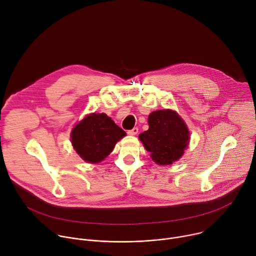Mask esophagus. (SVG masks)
Here are the masks:
<instances>
[{
	"label": "esophagus",
	"instance_id": "esophagus-1",
	"mask_svg": "<svg viewBox=\"0 0 256 256\" xmlns=\"http://www.w3.org/2000/svg\"><path fill=\"white\" fill-rule=\"evenodd\" d=\"M138 132V128H132V130H128V134H130V136H134V134H136Z\"/></svg>",
	"mask_w": 256,
	"mask_h": 256
}]
</instances>
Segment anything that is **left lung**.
Here are the masks:
<instances>
[{
  "label": "left lung",
  "mask_w": 256,
  "mask_h": 256,
  "mask_svg": "<svg viewBox=\"0 0 256 256\" xmlns=\"http://www.w3.org/2000/svg\"><path fill=\"white\" fill-rule=\"evenodd\" d=\"M149 130L138 138L151 158L159 165H169L184 155L190 132L184 122L173 110H158L149 116Z\"/></svg>",
  "instance_id": "8db88e82"
}]
</instances>
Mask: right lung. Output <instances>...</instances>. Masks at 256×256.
Returning a JSON list of instances; mask_svg holds the SVG:
<instances>
[{
  "mask_svg": "<svg viewBox=\"0 0 256 256\" xmlns=\"http://www.w3.org/2000/svg\"><path fill=\"white\" fill-rule=\"evenodd\" d=\"M126 134L105 114H92L72 132V142L77 153L89 163H98L114 150Z\"/></svg>",
  "mask_w": 256,
  "mask_h": 256,
  "instance_id": "obj_1",
  "label": "right lung"
}]
</instances>
